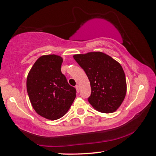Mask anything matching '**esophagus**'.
Here are the masks:
<instances>
[{
    "label": "esophagus",
    "instance_id": "1",
    "mask_svg": "<svg viewBox=\"0 0 156 156\" xmlns=\"http://www.w3.org/2000/svg\"><path fill=\"white\" fill-rule=\"evenodd\" d=\"M76 91H77V92H79V91H80V87H79V85H76Z\"/></svg>",
    "mask_w": 156,
    "mask_h": 156
}]
</instances>
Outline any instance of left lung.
<instances>
[{
  "instance_id": "1",
  "label": "left lung",
  "mask_w": 156,
  "mask_h": 156,
  "mask_svg": "<svg viewBox=\"0 0 156 156\" xmlns=\"http://www.w3.org/2000/svg\"><path fill=\"white\" fill-rule=\"evenodd\" d=\"M73 58L90 80L88 101L92 107L104 113L117 111L127 92L126 78L119 62L101 52L74 55Z\"/></svg>"
}]
</instances>
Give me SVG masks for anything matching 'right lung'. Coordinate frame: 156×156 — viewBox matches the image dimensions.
<instances>
[{
    "instance_id": "obj_1",
    "label": "right lung",
    "mask_w": 156,
    "mask_h": 156,
    "mask_svg": "<svg viewBox=\"0 0 156 156\" xmlns=\"http://www.w3.org/2000/svg\"><path fill=\"white\" fill-rule=\"evenodd\" d=\"M62 62L61 56H41L30 69L27 78L28 95L35 111L51 120L66 114L76 96V88L69 84L62 73Z\"/></svg>"
}]
</instances>
